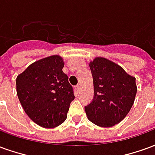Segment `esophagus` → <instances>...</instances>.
<instances>
[{
  "instance_id": "1",
  "label": "esophagus",
  "mask_w": 155,
  "mask_h": 155,
  "mask_svg": "<svg viewBox=\"0 0 155 155\" xmlns=\"http://www.w3.org/2000/svg\"><path fill=\"white\" fill-rule=\"evenodd\" d=\"M74 89H75V91L79 92V91H81V84H77V85H75L74 86Z\"/></svg>"
}]
</instances>
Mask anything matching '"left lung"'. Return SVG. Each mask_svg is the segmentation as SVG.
Returning <instances> with one entry per match:
<instances>
[{
    "label": "left lung",
    "instance_id": "8db88e82",
    "mask_svg": "<svg viewBox=\"0 0 155 155\" xmlns=\"http://www.w3.org/2000/svg\"><path fill=\"white\" fill-rule=\"evenodd\" d=\"M89 65L94 98L84 106L88 120L98 126H114L125 118L133 105L137 92L135 78L105 58H94Z\"/></svg>",
    "mask_w": 155,
    "mask_h": 155
}]
</instances>
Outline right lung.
<instances>
[{
	"label": "right lung",
	"mask_w": 155,
	"mask_h": 155,
	"mask_svg": "<svg viewBox=\"0 0 155 155\" xmlns=\"http://www.w3.org/2000/svg\"><path fill=\"white\" fill-rule=\"evenodd\" d=\"M63 67L62 57L51 55L30 64L16 78V92L22 107L41 127L61 124L74 101L73 88Z\"/></svg>",
	"instance_id": "obj_1"
}]
</instances>
